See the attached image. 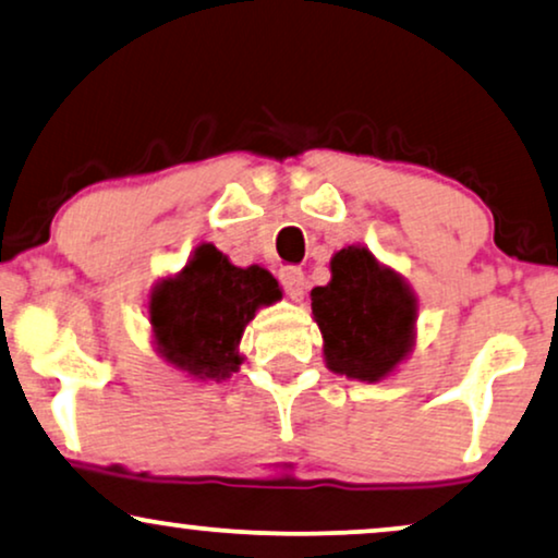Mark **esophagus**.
<instances>
[{
	"mask_svg": "<svg viewBox=\"0 0 558 558\" xmlns=\"http://www.w3.org/2000/svg\"><path fill=\"white\" fill-rule=\"evenodd\" d=\"M280 286H283V291L291 295L293 301H301L303 288H306V278H303L299 267H286V270H280Z\"/></svg>",
	"mask_w": 558,
	"mask_h": 558,
	"instance_id": "1",
	"label": "esophagus"
}]
</instances>
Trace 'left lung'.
I'll list each match as a JSON object with an SVG mask.
<instances>
[{
    "label": "left lung",
    "mask_w": 558,
    "mask_h": 558,
    "mask_svg": "<svg viewBox=\"0 0 558 558\" xmlns=\"http://www.w3.org/2000/svg\"><path fill=\"white\" fill-rule=\"evenodd\" d=\"M329 265L331 280L312 291L324 361L340 376L373 384L412 350L417 299L365 246H344Z\"/></svg>",
    "instance_id": "8db88e82"
}]
</instances>
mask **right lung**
<instances>
[{"label":"right lung","mask_w":558,"mask_h":558,"mask_svg":"<svg viewBox=\"0 0 558 558\" xmlns=\"http://www.w3.org/2000/svg\"><path fill=\"white\" fill-rule=\"evenodd\" d=\"M265 267H234L214 244H201L190 263L154 288L149 319L159 355L195 378L223 380L239 371V340L259 306L280 299Z\"/></svg>","instance_id":"1"}]
</instances>
